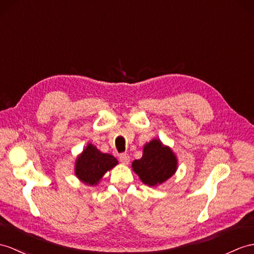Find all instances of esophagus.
<instances>
[{"label":"esophagus","mask_w":254,"mask_h":254,"mask_svg":"<svg viewBox=\"0 0 254 254\" xmlns=\"http://www.w3.org/2000/svg\"><path fill=\"white\" fill-rule=\"evenodd\" d=\"M120 160L123 163V164H128L129 160H130V157H129V155L127 153H122L120 154Z\"/></svg>","instance_id":"34e87169"}]
</instances>
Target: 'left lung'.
I'll return each instance as SVG.
<instances>
[{
	"label": "left lung",
	"mask_w": 254,
	"mask_h": 254,
	"mask_svg": "<svg viewBox=\"0 0 254 254\" xmlns=\"http://www.w3.org/2000/svg\"><path fill=\"white\" fill-rule=\"evenodd\" d=\"M133 171L144 184L154 187L166 181L177 170V158L168 146L159 140H152L145 144L143 155L132 163Z\"/></svg>",
	"instance_id": "8db88e82"
}]
</instances>
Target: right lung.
I'll return each mask as SVG.
<instances>
[{"instance_id":"1","label":"right lung","mask_w":254,"mask_h":254,"mask_svg":"<svg viewBox=\"0 0 254 254\" xmlns=\"http://www.w3.org/2000/svg\"><path fill=\"white\" fill-rule=\"evenodd\" d=\"M117 163L119 162L114 156L103 154L96 146L88 144L76 160L75 175L84 183L94 185Z\"/></svg>"}]
</instances>
